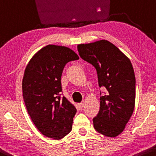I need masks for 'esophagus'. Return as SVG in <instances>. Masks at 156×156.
Wrapping results in <instances>:
<instances>
[{"mask_svg":"<svg viewBox=\"0 0 156 156\" xmlns=\"http://www.w3.org/2000/svg\"><path fill=\"white\" fill-rule=\"evenodd\" d=\"M84 106V102H81V103H80V104H79V107H81V108H82Z\"/></svg>","mask_w":156,"mask_h":156,"instance_id":"esophagus-1","label":"esophagus"}]
</instances>
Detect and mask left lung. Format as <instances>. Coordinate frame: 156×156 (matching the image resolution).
I'll use <instances>...</instances> for the list:
<instances>
[{
    "instance_id": "1",
    "label": "left lung",
    "mask_w": 156,
    "mask_h": 156,
    "mask_svg": "<svg viewBox=\"0 0 156 156\" xmlns=\"http://www.w3.org/2000/svg\"><path fill=\"white\" fill-rule=\"evenodd\" d=\"M82 59L96 69L100 87L107 93L100 98L94 129L107 137H116L125 129L135 107L136 78L132 63L118 48L102 40L78 45Z\"/></svg>"
}]
</instances>
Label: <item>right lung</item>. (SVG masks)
<instances>
[{
    "mask_svg": "<svg viewBox=\"0 0 156 156\" xmlns=\"http://www.w3.org/2000/svg\"><path fill=\"white\" fill-rule=\"evenodd\" d=\"M79 59L66 46L48 45L30 60L22 82L23 98L36 127L49 138L60 140L71 132L75 106L61 97V77L69 62Z\"/></svg>",
    "mask_w": 156,
    "mask_h": 156,
    "instance_id": "1",
    "label": "right lung"
}]
</instances>
